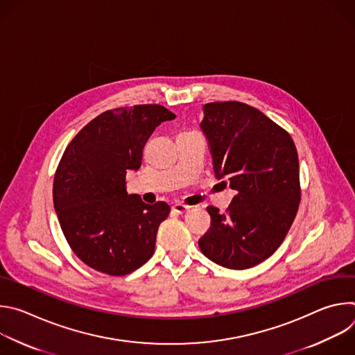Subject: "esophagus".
<instances>
[{
  "mask_svg": "<svg viewBox=\"0 0 355 355\" xmlns=\"http://www.w3.org/2000/svg\"><path fill=\"white\" fill-rule=\"evenodd\" d=\"M171 209L175 212V214H178V215H182V214H185L187 211H189V207L188 205H184V204H174L173 207H171Z\"/></svg>",
  "mask_w": 355,
  "mask_h": 355,
  "instance_id": "34e87169",
  "label": "esophagus"
}]
</instances>
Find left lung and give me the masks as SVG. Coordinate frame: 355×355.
<instances>
[{
    "instance_id": "left-lung-1",
    "label": "left lung",
    "mask_w": 355,
    "mask_h": 355,
    "mask_svg": "<svg viewBox=\"0 0 355 355\" xmlns=\"http://www.w3.org/2000/svg\"><path fill=\"white\" fill-rule=\"evenodd\" d=\"M218 180L236 191L226 214L208 207L211 227L198 241L211 261L251 268L284 241L299 208V160L289 133L261 111L237 101L204 105Z\"/></svg>"
}]
</instances>
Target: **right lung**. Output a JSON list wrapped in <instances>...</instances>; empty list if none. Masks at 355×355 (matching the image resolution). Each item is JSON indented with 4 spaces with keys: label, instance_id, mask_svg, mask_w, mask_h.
<instances>
[{
    "label": "right lung",
    "instance_id": "obj_1",
    "mask_svg": "<svg viewBox=\"0 0 355 355\" xmlns=\"http://www.w3.org/2000/svg\"><path fill=\"white\" fill-rule=\"evenodd\" d=\"M175 115L162 105L107 111L70 141L55 174L53 204L74 254L108 275H126L150 260L166 202L144 204L126 192L128 170H139L151 133Z\"/></svg>",
    "mask_w": 355,
    "mask_h": 355
}]
</instances>
